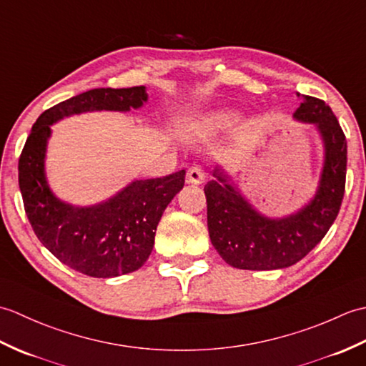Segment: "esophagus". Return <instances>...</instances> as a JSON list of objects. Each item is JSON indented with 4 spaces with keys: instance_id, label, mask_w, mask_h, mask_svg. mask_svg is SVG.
Returning a JSON list of instances; mask_svg holds the SVG:
<instances>
[{
    "instance_id": "1",
    "label": "esophagus",
    "mask_w": 366,
    "mask_h": 366,
    "mask_svg": "<svg viewBox=\"0 0 366 366\" xmlns=\"http://www.w3.org/2000/svg\"><path fill=\"white\" fill-rule=\"evenodd\" d=\"M187 181L190 184H203L204 182V171L199 165H193L187 171Z\"/></svg>"
}]
</instances>
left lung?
<instances>
[{"mask_svg":"<svg viewBox=\"0 0 366 366\" xmlns=\"http://www.w3.org/2000/svg\"><path fill=\"white\" fill-rule=\"evenodd\" d=\"M294 116L316 124L325 146L321 184L312 203L291 217L272 220L256 212L219 171L204 187L212 245L236 269L274 270L292 266L321 242L340 212L347 163L345 132L321 99L302 96Z\"/></svg>","mask_w":366,"mask_h":366,"instance_id":"8db88e82","label":"left lung"}]
</instances>
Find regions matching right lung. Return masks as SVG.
Listing matches in <instances>:
<instances>
[{"label": "right lung", "mask_w": 366, "mask_h": 366, "mask_svg": "<svg viewBox=\"0 0 366 366\" xmlns=\"http://www.w3.org/2000/svg\"><path fill=\"white\" fill-rule=\"evenodd\" d=\"M146 100L144 86L99 88L67 99L39 116L20 154L19 185L31 228L46 250L83 275L112 278L143 266L163 211L184 187L185 171L132 182L104 204L74 207L53 197L45 181L50 124L84 112H129Z\"/></svg>", "instance_id": "add662e5"}]
</instances>
